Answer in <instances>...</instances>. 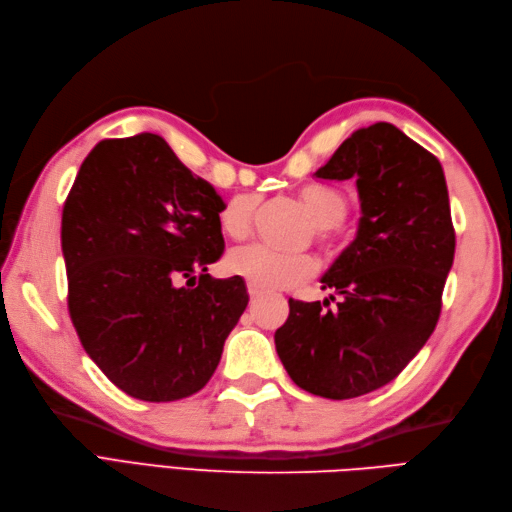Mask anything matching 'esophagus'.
Wrapping results in <instances>:
<instances>
[{
    "label": "esophagus",
    "instance_id": "1",
    "mask_svg": "<svg viewBox=\"0 0 512 512\" xmlns=\"http://www.w3.org/2000/svg\"><path fill=\"white\" fill-rule=\"evenodd\" d=\"M247 294H250L252 301H256V299L262 297V292H260L256 286H247Z\"/></svg>",
    "mask_w": 512,
    "mask_h": 512
}]
</instances>
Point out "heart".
I'll list each match as a JSON object with an SVG mask.
<instances>
[{"instance_id": "1", "label": "heart", "mask_w": 512, "mask_h": 512, "mask_svg": "<svg viewBox=\"0 0 512 512\" xmlns=\"http://www.w3.org/2000/svg\"><path fill=\"white\" fill-rule=\"evenodd\" d=\"M299 203L314 220V235L322 243H333L337 224L350 209L348 196L331 185L309 183L297 192ZM258 211L254 194H239L230 198L220 213V228L232 241H243L252 235ZM228 269L258 290H288L299 286L318 273V260L309 254H284L267 245H250L232 252Z\"/></svg>"}]
</instances>
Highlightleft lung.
<instances>
[{"mask_svg":"<svg viewBox=\"0 0 512 512\" xmlns=\"http://www.w3.org/2000/svg\"><path fill=\"white\" fill-rule=\"evenodd\" d=\"M314 175L356 179L359 230L322 275L329 299L288 301L275 350L303 391L352 399L395 380L436 329L455 228L438 158L393 123L352 132Z\"/></svg>","mask_w":512,"mask_h":512,"instance_id":"obj_1","label":"left lung"}]
</instances>
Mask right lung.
<instances>
[{
	"label": "right lung",
	"mask_w": 512,
	"mask_h": 512,
	"mask_svg": "<svg viewBox=\"0 0 512 512\" xmlns=\"http://www.w3.org/2000/svg\"><path fill=\"white\" fill-rule=\"evenodd\" d=\"M224 207L158 134L106 138L81 164L61 213L68 309L91 361L130 397H190L222 359L250 301L239 275L207 273L224 252Z\"/></svg>",
	"instance_id": "obj_1"
}]
</instances>
